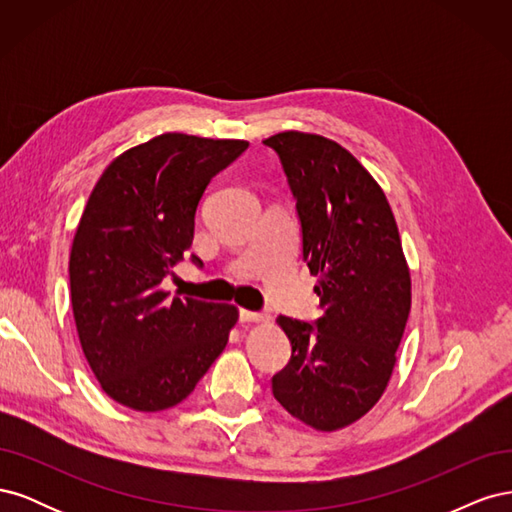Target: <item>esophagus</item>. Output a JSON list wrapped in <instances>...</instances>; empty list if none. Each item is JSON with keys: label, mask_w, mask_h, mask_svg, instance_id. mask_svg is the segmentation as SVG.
Wrapping results in <instances>:
<instances>
[{"label": "esophagus", "mask_w": 512, "mask_h": 512, "mask_svg": "<svg viewBox=\"0 0 512 512\" xmlns=\"http://www.w3.org/2000/svg\"><path fill=\"white\" fill-rule=\"evenodd\" d=\"M239 318H241L243 322H262V320H267V314L250 312V309H239Z\"/></svg>", "instance_id": "esophagus-1"}]
</instances>
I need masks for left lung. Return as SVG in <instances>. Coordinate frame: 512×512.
<instances>
[{"instance_id":"1","label":"left lung","mask_w":512,"mask_h":512,"mask_svg":"<svg viewBox=\"0 0 512 512\" xmlns=\"http://www.w3.org/2000/svg\"><path fill=\"white\" fill-rule=\"evenodd\" d=\"M262 143L280 158L297 203L322 309L312 322L277 318L292 354L271 389L294 418L333 431L386 389L410 314V271L386 196L352 153L303 132Z\"/></svg>"}]
</instances>
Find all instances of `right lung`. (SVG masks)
Masks as SVG:
<instances>
[{
  "label": "right lung",
  "mask_w": 512,
  "mask_h": 512,
  "mask_svg": "<svg viewBox=\"0 0 512 512\" xmlns=\"http://www.w3.org/2000/svg\"><path fill=\"white\" fill-rule=\"evenodd\" d=\"M247 147L160 134L113 160L87 200L70 254V301L91 371L123 406L181 404L226 348L235 305L170 299L160 284L192 247L207 185Z\"/></svg>",
  "instance_id": "right-lung-1"
}]
</instances>
